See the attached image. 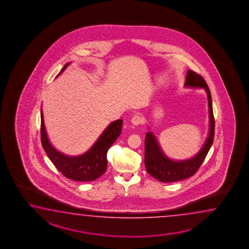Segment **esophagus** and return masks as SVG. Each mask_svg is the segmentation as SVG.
Instances as JSON below:
<instances>
[{"mask_svg": "<svg viewBox=\"0 0 249 249\" xmlns=\"http://www.w3.org/2000/svg\"><path fill=\"white\" fill-rule=\"evenodd\" d=\"M131 121H132V124L133 125H139V124H141L143 123L144 118H143L142 116H141L140 114H137V115H134V116L132 117Z\"/></svg>", "mask_w": 249, "mask_h": 249, "instance_id": "obj_1", "label": "esophagus"}]
</instances>
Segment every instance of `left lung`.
<instances>
[{"mask_svg": "<svg viewBox=\"0 0 249 249\" xmlns=\"http://www.w3.org/2000/svg\"><path fill=\"white\" fill-rule=\"evenodd\" d=\"M185 87L204 88L208 94L210 113V133L200 151L193 158L185 161H172L166 157L151 132H147L145 139V166L152 177L163 183L183 180L195 175L204 161L214 141V118L210 90L204 78L194 71H187Z\"/></svg>", "mask_w": 249, "mask_h": 249, "instance_id": "8db88e82", "label": "left lung"}]
</instances>
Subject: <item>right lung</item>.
<instances>
[{
	"instance_id": "right-lung-1",
	"label": "right lung",
	"mask_w": 249,
	"mask_h": 249,
	"mask_svg": "<svg viewBox=\"0 0 249 249\" xmlns=\"http://www.w3.org/2000/svg\"><path fill=\"white\" fill-rule=\"evenodd\" d=\"M69 64L64 65L62 73ZM40 139L45 152L64 177L71 180L88 182L103 175L107 170V153L122 132V119L111 123L97 142L87 153L79 156H64L50 144L45 129L42 110L40 111Z\"/></svg>"
}]
</instances>
